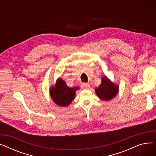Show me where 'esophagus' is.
<instances>
[{"label": "esophagus", "instance_id": "obj_1", "mask_svg": "<svg viewBox=\"0 0 156 156\" xmlns=\"http://www.w3.org/2000/svg\"><path fill=\"white\" fill-rule=\"evenodd\" d=\"M81 87L83 89H87V88H89L90 85L88 83H81Z\"/></svg>", "mask_w": 156, "mask_h": 156}]
</instances>
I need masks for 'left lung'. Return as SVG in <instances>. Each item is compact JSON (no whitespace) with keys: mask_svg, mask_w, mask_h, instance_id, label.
<instances>
[{"mask_svg":"<svg viewBox=\"0 0 156 156\" xmlns=\"http://www.w3.org/2000/svg\"><path fill=\"white\" fill-rule=\"evenodd\" d=\"M101 83L97 88H95V92L100 99L109 101L115 97L119 92V86L112 82L107 76L101 78Z\"/></svg>","mask_w":156,"mask_h":156,"instance_id":"8db88e82","label":"left lung"}]
</instances>
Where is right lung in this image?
Masks as SVG:
<instances>
[{"label":"right lung","instance_id":"add662e5","mask_svg":"<svg viewBox=\"0 0 156 156\" xmlns=\"http://www.w3.org/2000/svg\"><path fill=\"white\" fill-rule=\"evenodd\" d=\"M78 87H69L61 78L56 80L55 85L49 89L50 96L53 102L60 107H66L75 99Z\"/></svg>","mask_w":156,"mask_h":156}]
</instances>
